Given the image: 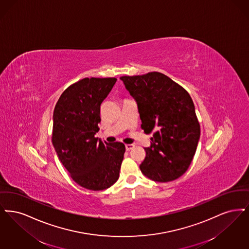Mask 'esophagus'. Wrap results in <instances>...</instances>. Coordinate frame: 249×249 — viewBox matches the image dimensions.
<instances>
[{
    "label": "esophagus",
    "mask_w": 249,
    "mask_h": 249,
    "mask_svg": "<svg viewBox=\"0 0 249 249\" xmlns=\"http://www.w3.org/2000/svg\"><path fill=\"white\" fill-rule=\"evenodd\" d=\"M134 147H135L134 144H125V150H126V151L132 150Z\"/></svg>",
    "instance_id": "obj_1"
}]
</instances>
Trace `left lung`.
<instances>
[{
  "instance_id": "1",
  "label": "left lung",
  "mask_w": 249,
  "mask_h": 249,
  "mask_svg": "<svg viewBox=\"0 0 249 249\" xmlns=\"http://www.w3.org/2000/svg\"><path fill=\"white\" fill-rule=\"evenodd\" d=\"M137 101L145 133L153 132L151 146L140 165L157 182L181 177L189 168L200 139L195 104L183 87L161 72L120 78Z\"/></svg>"
}]
</instances>
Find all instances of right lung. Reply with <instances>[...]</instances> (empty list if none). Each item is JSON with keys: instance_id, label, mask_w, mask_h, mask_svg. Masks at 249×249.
<instances>
[{"instance_id": "1", "label": "right lung", "mask_w": 249, "mask_h": 249, "mask_svg": "<svg viewBox=\"0 0 249 249\" xmlns=\"http://www.w3.org/2000/svg\"><path fill=\"white\" fill-rule=\"evenodd\" d=\"M116 78H85L70 86L57 100L53 114L52 143L71 178L91 191L108 189L119 178L125 152L121 142L95 138L100 105Z\"/></svg>"}]
</instances>
